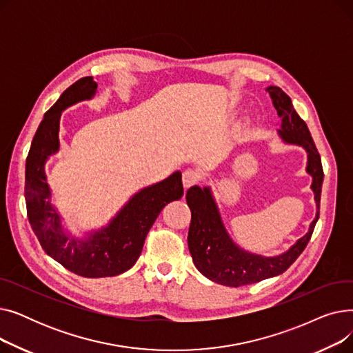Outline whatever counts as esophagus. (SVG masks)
I'll return each mask as SVG.
<instances>
[{
  "instance_id": "1",
  "label": "esophagus",
  "mask_w": 353,
  "mask_h": 353,
  "mask_svg": "<svg viewBox=\"0 0 353 353\" xmlns=\"http://www.w3.org/2000/svg\"><path fill=\"white\" fill-rule=\"evenodd\" d=\"M181 180H183V186L186 188V189H189V188H192V186H194V184L199 183L200 177H199V174L194 170L189 169L186 172H183Z\"/></svg>"
}]
</instances>
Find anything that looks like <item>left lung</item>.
<instances>
[{
    "label": "left lung",
    "instance_id": "left-lung-1",
    "mask_svg": "<svg viewBox=\"0 0 353 353\" xmlns=\"http://www.w3.org/2000/svg\"><path fill=\"white\" fill-rule=\"evenodd\" d=\"M266 91L272 97L277 116L281 117V128L277 132L282 140L302 145L307 152L306 172L313 179L310 188L314 193L318 213L310 223L309 232L288 252L279 256L265 257L249 253L234 245L221 221L210 188H190L186 193L188 205L192 212L188 243L194 266L208 279L232 288L257 283L288 270L305 250L319 219L323 169L318 148L314 145L306 123L296 113L286 92L274 85L268 87Z\"/></svg>",
    "mask_w": 353,
    "mask_h": 353
}]
</instances>
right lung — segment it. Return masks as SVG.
<instances>
[{
	"mask_svg": "<svg viewBox=\"0 0 353 353\" xmlns=\"http://www.w3.org/2000/svg\"><path fill=\"white\" fill-rule=\"evenodd\" d=\"M97 83L83 77L70 85L37 128L26 161V203L31 229L44 252L70 272L83 277H107L124 273L140 257L145 236L163 208L183 196L181 173L136 193L110 223L85 239L68 236L59 212L51 205L44 165L59 152L61 111L94 97Z\"/></svg>",
	"mask_w": 353,
	"mask_h": 353,
	"instance_id": "right-lung-1",
	"label": "right lung"
}]
</instances>
